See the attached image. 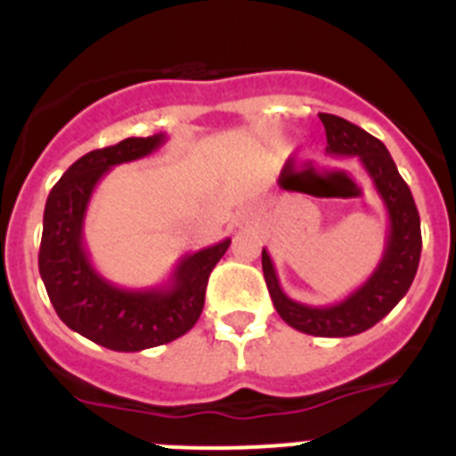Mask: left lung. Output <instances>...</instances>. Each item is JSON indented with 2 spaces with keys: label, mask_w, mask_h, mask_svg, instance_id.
Masks as SVG:
<instances>
[{
  "label": "left lung",
  "mask_w": 456,
  "mask_h": 456,
  "mask_svg": "<svg viewBox=\"0 0 456 456\" xmlns=\"http://www.w3.org/2000/svg\"><path fill=\"white\" fill-rule=\"evenodd\" d=\"M326 130V151L338 157H358L388 212V235L381 263L347 299L333 305H305L281 289L272 257L263 248V272L273 308L285 324L308 336L347 338L372 329L409 292L420 263V215L409 184L402 180L388 148L358 125L333 114H320Z\"/></svg>",
  "instance_id": "1"
}]
</instances>
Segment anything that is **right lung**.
<instances>
[{"label":"right lung","instance_id":"right-lung-1","mask_svg":"<svg viewBox=\"0 0 456 456\" xmlns=\"http://www.w3.org/2000/svg\"><path fill=\"white\" fill-rule=\"evenodd\" d=\"M164 141V134L130 136L86 152L52 187L45 203L38 269L47 297L68 329L114 352H141L184 336L203 313L209 273L231 247L224 240L187 253L159 288L125 289L95 272L84 247L93 189L109 168L151 155Z\"/></svg>","mask_w":456,"mask_h":456}]
</instances>
